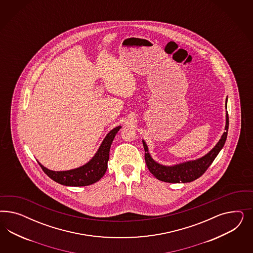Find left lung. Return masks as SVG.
<instances>
[{
    "label": "left lung",
    "instance_id": "8db88e82",
    "mask_svg": "<svg viewBox=\"0 0 253 253\" xmlns=\"http://www.w3.org/2000/svg\"><path fill=\"white\" fill-rule=\"evenodd\" d=\"M227 107V98L225 99V107ZM225 128L224 132L222 133V137L219 142L215 145L214 147L208 152L203 157L194 160V161H184L179 164L171 165V166H165L160 164L159 162L155 161L151 155L149 153L148 146L146 145L145 140H142L143 146L145 148V160H146V166L149 171L156 177L158 180L166 183H190L195 181L201 176L207 169L211 166L213 162L217 155L222 150V147L225 144L227 138V131L229 126V118L228 113L226 112L225 115Z\"/></svg>",
    "mask_w": 253,
    "mask_h": 253
}]
</instances>
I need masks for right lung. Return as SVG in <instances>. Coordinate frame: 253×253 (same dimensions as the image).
Segmentation results:
<instances>
[{"mask_svg": "<svg viewBox=\"0 0 253 253\" xmlns=\"http://www.w3.org/2000/svg\"><path fill=\"white\" fill-rule=\"evenodd\" d=\"M121 128L122 126H118L110 130L92 159L79 168L56 171L45 168L39 161L38 163L46 174L58 184L67 186H86L94 184L98 182L107 171L110 146Z\"/></svg>", "mask_w": 253, "mask_h": 253, "instance_id": "obj_1", "label": "right lung"}]
</instances>
